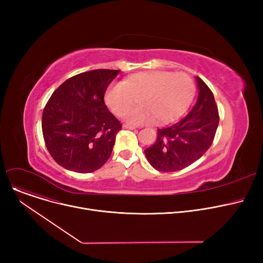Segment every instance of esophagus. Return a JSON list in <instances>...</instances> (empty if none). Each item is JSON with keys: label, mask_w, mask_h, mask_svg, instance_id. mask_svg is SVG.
I'll return each instance as SVG.
<instances>
[{"label": "esophagus", "mask_w": 263, "mask_h": 263, "mask_svg": "<svg viewBox=\"0 0 263 263\" xmlns=\"http://www.w3.org/2000/svg\"><path fill=\"white\" fill-rule=\"evenodd\" d=\"M122 128H123V129H130V130H133V129H135L136 127H135V126H133V124L123 123V124H122Z\"/></svg>", "instance_id": "obj_1"}]
</instances>
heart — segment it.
Segmentation results:
<instances>
[{"mask_svg": "<svg viewBox=\"0 0 263 263\" xmlns=\"http://www.w3.org/2000/svg\"><path fill=\"white\" fill-rule=\"evenodd\" d=\"M195 93V83L185 72L140 73L110 86L105 102L117 116H123L140 99L143 106L126 115L131 123L167 122L180 116Z\"/></svg>", "mask_w": 263, "mask_h": 263, "instance_id": "b5f03b06", "label": "heart"}]
</instances>
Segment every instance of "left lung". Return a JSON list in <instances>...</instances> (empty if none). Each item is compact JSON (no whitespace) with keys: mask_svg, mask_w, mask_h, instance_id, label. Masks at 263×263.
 <instances>
[{"mask_svg":"<svg viewBox=\"0 0 263 263\" xmlns=\"http://www.w3.org/2000/svg\"><path fill=\"white\" fill-rule=\"evenodd\" d=\"M198 98L191 112L170 127L158 129L154 145L145 150L151 166L159 172L181 171L201 158L214 140L219 116L211 89L196 77Z\"/></svg>","mask_w":263,"mask_h":263,"instance_id":"1","label":"left lung"}]
</instances>
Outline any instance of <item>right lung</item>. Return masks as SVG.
I'll list each match as a JSON object with an SVG mask.
<instances>
[{
  "label": "right lung",
  "instance_id": "add662e5",
  "mask_svg": "<svg viewBox=\"0 0 263 263\" xmlns=\"http://www.w3.org/2000/svg\"><path fill=\"white\" fill-rule=\"evenodd\" d=\"M119 70L97 69L66 80L47 102L41 127L54 161L68 171L92 173L108 160L121 130L104 103Z\"/></svg>",
  "mask_w": 263,
  "mask_h": 263
}]
</instances>
